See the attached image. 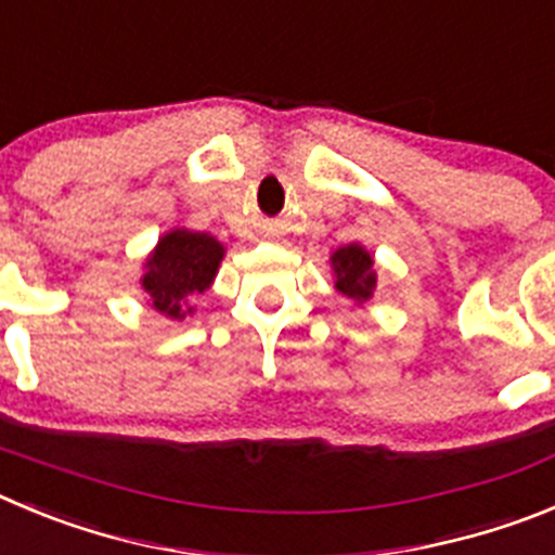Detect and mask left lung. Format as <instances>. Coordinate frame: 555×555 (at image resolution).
<instances>
[{
  "mask_svg": "<svg viewBox=\"0 0 555 555\" xmlns=\"http://www.w3.org/2000/svg\"><path fill=\"white\" fill-rule=\"evenodd\" d=\"M335 274V292L352 299L354 305H365L374 297L377 288V272H374V258L363 244H347L330 256Z\"/></svg>",
  "mask_w": 555,
  "mask_h": 555,
  "instance_id": "8db88e82",
  "label": "left lung"
}]
</instances>
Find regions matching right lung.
<instances>
[{
  "label": "right lung",
  "mask_w": 555,
  "mask_h": 555,
  "mask_svg": "<svg viewBox=\"0 0 555 555\" xmlns=\"http://www.w3.org/2000/svg\"><path fill=\"white\" fill-rule=\"evenodd\" d=\"M222 258L225 247L211 233L172 228L142 263L140 288L156 313L181 322L195 313L192 299L211 288Z\"/></svg>",
  "instance_id": "obj_1"
}]
</instances>
